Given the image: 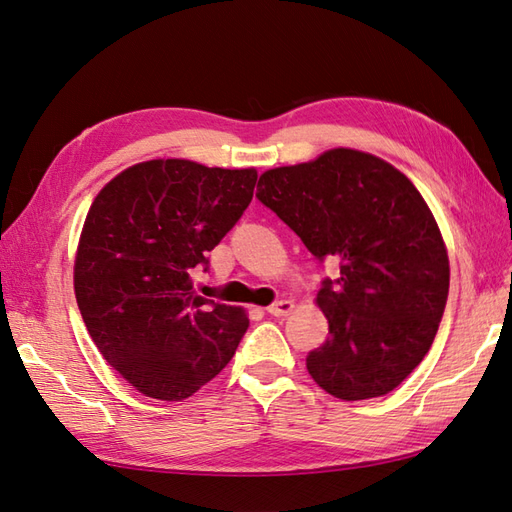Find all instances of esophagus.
Here are the masks:
<instances>
[{
	"mask_svg": "<svg viewBox=\"0 0 512 512\" xmlns=\"http://www.w3.org/2000/svg\"><path fill=\"white\" fill-rule=\"evenodd\" d=\"M292 311H294V303H292V300H279V303H274V305L268 307L270 316H277V318L290 316Z\"/></svg>",
	"mask_w": 512,
	"mask_h": 512,
	"instance_id": "esophagus-1",
	"label": "esophagus"
}]
</instances>
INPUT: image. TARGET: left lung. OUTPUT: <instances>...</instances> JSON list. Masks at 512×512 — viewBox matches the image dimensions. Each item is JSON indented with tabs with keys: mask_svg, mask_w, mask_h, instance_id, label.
<instances>
[{
	"mask_svg": "<svg viewBox=\"0 0 512 512\" xmlns=\"http://www.w3.org/2000/svg\"><path fill=\"white\" fill-rule=\"evenodd\" d=\"M257 199L320 261H339L316 305L326 342L307 370L339 400L385 396L432 346L448 300V248L424 196L396 166L337 147L316 160L270 168Z\"/></svg>",
	"mask_w": 512,
	"mask_h": 512,
	"instance_id": "left-lung-1",
	"label": "left lung"
}]
</instances>
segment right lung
<instances>
[{
	"label": "right lung",
	"mask_w": 512,
	"mask_h": 512,
	"mask_svg": "<svg viewBox=\"0 0 512 512\" xmlns=\"http://www.w3.org/2000/svg\"><path fill=\"white\" fill-rule=\"evenodd\" d=\"M255 168L149 160L99 190L77 244L73 287L95 346L155 400L190 398L235 355L242 307L196 296L190 272L253 199Z\"/></svg>",
	"instance_id": "right-lung-1"
}]
</instances>
